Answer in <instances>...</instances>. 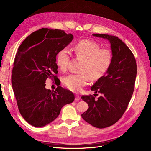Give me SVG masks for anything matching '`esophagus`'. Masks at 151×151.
<instances>
[{"label": "esophagus", "mask_w": 151, "mask_h": 151, "mask_svg": "<svg viewBox=\"0 0 151 151\" xmlns=\"http://www.w3.org/2000/svg\"><path fill=\"white\" fill-rule=\"evenodd\" d=\"M80 97L78 95H76L75 96V101H80Z\"/></svg>", "instance_id": "obj_1"}]
</instances>
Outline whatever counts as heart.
Returning a JSON list of instances; mask_svg holds the SVG:
<instances>
[{"label":"heart","mask_w":151,"mask_h":151,"mask_svg":"<svg viewBox=\"0 0 151 151\" xmlns=\"http://www.w3.org/2000/svg\"><path fill=\"white\" fill-rule=\"evenodd\" d=\"M96 42L83 39L74 47L76 57L82 60L78 74H70L63 78V84L70 90L78 92L87 85L89 80H98L107 72L112 62V53L107 48H100ZM70 52L68 48L58 52L56 62L59 68L65 71L68 68Z\"/></svg>","instance_id":"obj_1"}]
</instances>
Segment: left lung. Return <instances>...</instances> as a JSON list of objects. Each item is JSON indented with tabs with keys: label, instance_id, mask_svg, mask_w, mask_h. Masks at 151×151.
<instances>
[{
	"label": "left lung",
	"instance_id": "obj_1",
	"mask_svg": "<svg viewBox=\"0 0 151 151\" xmlns=\"http://www.w3.org/2000/svg\"><path fill=\"white\" fill-rule=\"evenodd\" d=\"M93 35L109 42L112 62L105 75L91 88L101 96L98 99L92 95L81 96L89 106L81 117L88 123L101 129L116 123L124 113L134 90L137 65L133 53L118 37L103 33Z\"/></svg>",
	"mask_w": 151,
	"mask_h": 151
}]
</instances>
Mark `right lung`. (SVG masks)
<instances>
[{
    "label": "right lung",
    "instance_id": "add662e5",
    "mask_svg": "<svg viewBox=\"0 0 151 151\" xmlns=\"http://www.w3.org/2000/svg\"><path fill=\"white\" fill-rule=\"evenodd\" d=\"M73 39L71 33L64 30L42 28L28 36L18 48L12 85L19 112L32 126L47 125L57 118L63 106L74 101L73 93L61 86L55 91L45 88L48 78L58 79L57 55Z\"/></svg>",
    "mask_w": 151,
    "mask_h": 151
}]
</instances>
